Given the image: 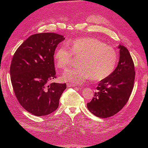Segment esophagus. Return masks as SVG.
I'll list each match as a JSON object with an SVG mask.
<instances>
[{
    "label": "esophagus",
    "instance_id": "1",
    "mask_svg": "<svg viewBox=\"0 0 148 148\" xmlns=\"http://www.w3.org/2000/svg\"><path fill=\"white\" fill-rule=\"evenodd\" d=\"M66 85H67V86H68V87H74V86H77V84H73V83H67Z\"/></svg>",
    "mask_w": 148,
    "mask_h": 148
}]
</instances>
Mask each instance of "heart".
<instances>
[{"instance_id": "heart-1", "label": "heart", "mask_w": 148, "mask_h": 148, "mask_svg": "<svg viewBox=\"0 0 148 148\" xmlns=\"http://www.w3.org/2000/svg\"><path fill=\"white\" fill-rule=\"evenodd\" d=\"M74 56L80 59L79 67L70 69L62 75L65 82L79 84L91 78L99 82L112 73L117 63L118 56L115 49L95 38H77L69 47L62 46L57 49L55 59L57 67L65 70L71 65Z\"/></svg>"}]
</instances>
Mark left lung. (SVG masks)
Listing matches in <instances>:
<instances>
[{"mask_svg": "<svg viewBox=\"0 0 148 148\" xmlns=\"http://www.w3.org/2000/svg\"><path fill=\"white\" fill-rule=\"evenodd\" d=\"M117 68L109 77L98 84L88 110L96 117L107 118L122 110L132 94L135 77V65L128 49L120 45Z\"/></svg>", "mask_w": 148, "mask_h": 148, "instance_id": "left-lung-1", "label": "left lung"}]
</instances>
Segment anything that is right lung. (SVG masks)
I'll use <instances>...</instances> for the list:
<instances>
[{"instance_id":"obj_1","label":"right lung","mask_w":148,"mask_h":148,"mask_svg":"<svg viewBox=\"0 0 148 148\" xmlns=\"http://www.w3.org/2000/svg\"><path fill=\"white\" fill-rule=\"evenodd\" d=\"M62 35L44 33L31 35L13 56L10 79L13 91L23 108L36 116L52 113L59 107L65 83H52L57 78L54 55Z\"/></svg>"}]
</instances>
